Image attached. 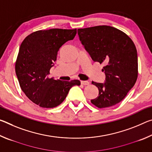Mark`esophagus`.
I'll return each mask as SVG.
<instances>
[{
  "instance_id": "34e87169",
  "label": "esophagus",
  "mask_w": 152,
  "mask_h": 152,
  "mask_svg": "<svg viewBox=\"0 0 152 152\" xmlns=\"http://www.w3.org/2000/svg\"><path fill=\"white\" fill-rule=\"evenodd\" d=\"M81 84L82 85H89L90 84V82L88 81H84V80H82L81 81Z\"/></svg>"
}]
</instances>
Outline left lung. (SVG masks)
<instances>
[{
  "label": "left lung",
  "instance_id": "obj_1",
  "mask_svg": "<svg viewBox=\"0 0 152 152\" xmlns=\"http://www.w3.org/2000/svg\"><path fill=\"white\" fill-rule=\"evenodd\" d=\"M82 44L92 60L104 63V83L92 82L99 96L91 102L100 109L112 107L127 96L138 76L137 53L132 39L122 31L107 25L78 29Z\"/></svg>",
  "mask_w": 152,
  "mask_h": 152
}]
</instances>
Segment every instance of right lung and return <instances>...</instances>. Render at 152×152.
<instances>
[{
    "label": "right lung",
    "instance_id": "1",
    "mask_svg": "<svg viewBox=\"0 0 152 152\" xmlns=\"http://www.w3.org/2000/svg\"><path fill=\"white\" fill-rule=\"evenodd\" d=\"M76 29L39 30L27 35L20 44L15 62V72L22 91L42 108L60 105L79 80L63 81L49 78L50 68L61 45L73 39Z\"/></svg>",
    "mask_w": 152,
    "mask_h": 152
}]
</instances>
